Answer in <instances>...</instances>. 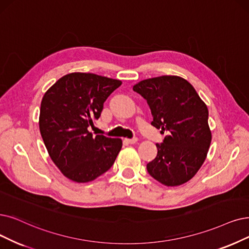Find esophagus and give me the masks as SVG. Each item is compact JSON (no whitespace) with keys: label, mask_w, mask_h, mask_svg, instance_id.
<instances>
[{"label":"esophagus","mask_w":249,"mask_h":249,"mask_svg":"<svg viewBox=\"0 0 249 249\" xmlns=\"http://www.w3.org/2000/svg\"><path fill=\"white\" fill-rule=\"evenodd\" d=\"M138 141V138H132V139H125V142L128 144H135Z\"/></svg>","instance_id":"obj_1"}]
</instances>
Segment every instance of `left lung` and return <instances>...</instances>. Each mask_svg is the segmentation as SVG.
<instances>
[{
    "instance_id": "8db88e82",
    "label": "left lung",
    "mask_w": 249,
    "mask_h": 249,
    "mask_svg": "<svg viewBox=\"0 0 249 249\" xmlns=\"http://www.w3.org/2000/svg\"><path fill=\"white\" fill-rule=\"evenodd\" d=\"M151 109V124L166 132L147 171L164 186H180L196 175L212 142L208 109L194 87L177 75L144 79L133 87Z\"/></svg>"
}]
</instances>
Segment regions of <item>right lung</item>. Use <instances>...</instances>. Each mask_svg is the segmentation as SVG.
<instances>
[{
  "label": "right lung",
  "instance_id": "add662e5",
  "mask_svg": "<svg viewBox=\"0 0 249 249\" xmlns=\"http://www.w3.org/2000/svg\"><path fill=\"white\" fill-rule=\"evenodd\" d=\"M119 79L86 72L68 73L45 93L38 125L52 161L76 183L92 182L114 163L122 139L93 136L88 127L103 110Z\"/></svg>",
  "mask_w": 249,
  "mask_h": 249
}]
</instances>
